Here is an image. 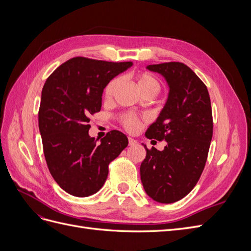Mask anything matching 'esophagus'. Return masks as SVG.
<instances>
[{
    "label": "esophagus",
    "instance_id": "1",
    "mask_svg": "<svg viewBox=\"0 0 251 251\" xmlns=\"http://www.w3.org/2000/svg\"><path fill=\"white\" fill-rule=\"evenodd\" d=\"M136 143H137V140H135L134 138L128 137V146H135Z\"/></svg>",
    "mask_w": 251,
    "mask_h": 251
}]
</instances>
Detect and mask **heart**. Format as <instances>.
Instances as JSON below:
<instances>
[{"label": "heart", "instance_id": "obj_1", "mask_svg": "<svg viewBox=\"0 0 251 251\" xmlns=\"http://www.w3.org/2000/svg\"><path fill=\"white\" fill-rule=\"evenodd\" d=\"M136 86H137L140 93L143 96L153 97L160 89V83L159 80L154 76L153 74L149 72H139L135 75ZM120 85V79L118 77L113 78L104 88L103 96L105 100H111L116 89ZM121 124L126 128L127 131L134 132L137 130L140 126V119L134 115V114H126L121 117Z\"/></svg>", "mask_w": 251, "mask_h": 251}]
</instances>
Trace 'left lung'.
Segmentation results:
<instances>
[{
  "mask_svg": "<svg viewBox=\"0 0 251 251\" xmlns=\"http://www.w3.org/2000/svg\"><path fill=\"white\" fill-rule=\"evenodd\" d=\"M168 82L169 97L146 132L165 140L163 151L146 148L140 165L144 191L159 203H174L191 193L207 160L212 138V112L206 86L186 65L171 62L147 67Z\"/></svg>",
  "mask_w": 251,
  "mask_h": 251,
  "instance_id": "obj_1",
  "label": "left lung"
}]
</instances>
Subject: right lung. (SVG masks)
<instances>
[{"label": "right lung", "mask_w": 251, "mask_h": 251, "mask_svg": "<svg viewBox=\"0 0 251 251\" xmlns=\"http://www.w3.org/2000/svg\"><path fill=\"white\" fill-rule=\"evenodd\" d=\"M133 65L73 57L45 82L39 127L50 174L65 192L88 197L104 184L109 164L126 147V136L111 131L100 144L89 136L90 116L100 112L103 89Z\"/></svg>", "instance_id": "obj_1"}]
</instances>
